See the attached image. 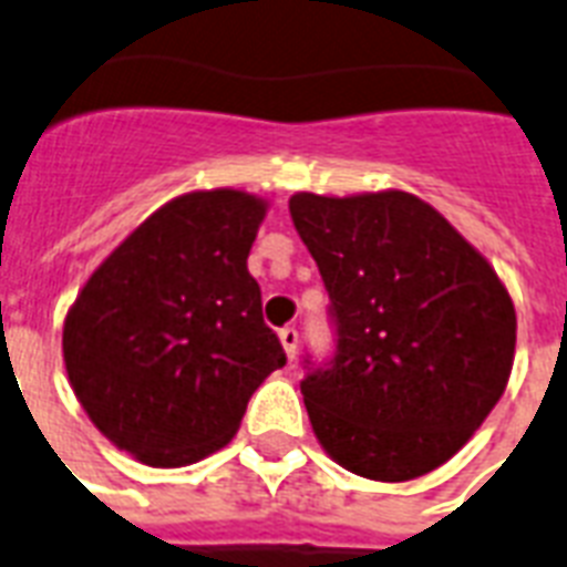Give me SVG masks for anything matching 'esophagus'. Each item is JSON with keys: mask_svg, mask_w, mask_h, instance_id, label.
I'll list each match as a JSON object with an SVG mask.
<instances>
[{"mask_svg": "<svg viewBox=\"0 0 567 567\" xmlns=\"http://www.w3.org/2000/svg\"><path fill=\"white\" fill-rule=\"evenodd\" d=\"M280 346L287 351V360L292 362L298 354V330L296 328H280Z\"/></svg>", "mask_w": 567, "mask_h": 567, "instance_id": "34e87169", "label": "esophagus"}]
</instances>
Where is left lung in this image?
Returning <instances> with one entry per match:
<instances>
[{"instance_id":"1","label":"left lung","mask_w":567,"mask_h":567,"mask_svg":"<svg viewBox=\"0 0 567 567\" xmlns=\"http://www.w3.org/2000/svg\"><path fill=\"white\" fill-rule=\"evenodd\" d=\"M289 213L337 324L333 360L301 380L312 433L360 477L404 483L439 468L513 371L515 307L497 271L401 189L296 193Z\"/></svg>"}]
</instances>
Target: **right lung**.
I'll return each instance as SVG.
<instances>
[{
    "label": "right lung",
    "mask_w": 567,
    "mask_h": 567,
    "mask_svg": "<svg viewBox=\"0 0 567 567\" xmlns=\"http://www.w3.org/2000/svg\"><path fill=\"white\" fill-rule=\"evenodd\" d=\"M269 202L198 189L166 202L99 266L63 321V362L90 421L152 468L234 439L287 362L262 321L248 251Z\"/></svg>",
    "instance_id": "right-lung-1"
}]
</instances>
